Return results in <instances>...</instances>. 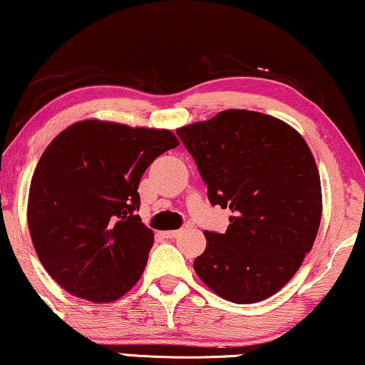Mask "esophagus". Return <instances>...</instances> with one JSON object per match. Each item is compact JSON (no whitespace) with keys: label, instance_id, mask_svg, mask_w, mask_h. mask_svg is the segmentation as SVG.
Returning <instances> with one entry per match:
<instances>
[{"label":"esophagus","instance_id":"1","mask_svg":"<svg viewBox=\"0 0 365 365\" xmlns=\"http://www.w3.org/2000/svg\"><path fill=\"white\" fill-rule=\"evenodd\" d=\"M179 232H181V231H178V229H174V231H164L163 236L168 237V239H173V237L179 236Z\"/></svg>","mask_w":365,"mask_h":365}]
</instances>
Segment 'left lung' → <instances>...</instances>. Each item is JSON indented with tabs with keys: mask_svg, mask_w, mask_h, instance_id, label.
<instances>
[{
	"mask_svg": "<svg viewBox=\"0 0 365 365\" xmlns=\"http://www.w3.org/2000/svg\"><path fill=\"white\" fill-rule=\"evenodd\" d=\"M176 133L209 201L232 211L226 232H204L194 271L226 301L274 296L299 271L321 224V178L307 143L287 123L247 109H226Z\"/></svg>",
	"mask_w": 365,
	"mask_h": 365,
	"instance_id": "1",
	"label": "left lung"
}]
</instances>
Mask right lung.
Wrapping results in <instances>:
<instances>
[{"mask_svg": "<svg viewBox=\"0 0 365 365\" xmlns=\"http://www.w3.org/2000/svg\"><path fill=\"white\" fill-rule=\"evenodd\" d=\"M179 146L169 129L83 119L58 134L29 184L28 227L46 272L71 296L108 304L141 279L154 232L138 186L149 164Z\"/></svg>", "mask_w": 365, "mask_h": 365, "instance_id": "1", "label": "right lung"}]
</instances>
